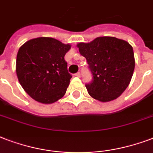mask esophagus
<instances>
[{
	"instance_id": "1",
	"label": "esophagus",
	"mask_w": 153,
	"mask_h": 153,
	"mask_svg": "<svg viewBox=\"0 0 153 153\" xmlns=\"http://www.w3.org/2000/svg\"><path fill=\"white\" fill-rule=\"evenodd\" d=\"M74 75H75L76 77H80L81 74H80V72H78V73H76V74H74Z\"/></svg>"
}]
</instances>
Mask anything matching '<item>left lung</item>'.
I'll return each instance as SVG.
<instances>
[{
	"instance_id": "1",
	"label": "left lung",
	"mask_w": 153,
	"mask_h": 153,
	"mask_svg": "<svg viewBox=\"0 0 153 153\" xmlns=\"http://www.w3.org/2000/svg\"><path fill=\"white\" fill-rule=\"evenodd\" d=\"M77 46L91 72V82L85 85L89 95L101 102L118 98L133 74L132 46L114 37H100L90 43H79Z\"/></svg>"
}]
</instances>
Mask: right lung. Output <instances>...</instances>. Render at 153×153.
I'll list each match as a JSON object with an SVG mask.
<instances>
[{"label":"right lung","instance_id":"add662e5","mask_svg":"<svg viewBox=\"0 0 153 153\" xmlns=\"http://www.w3.org/2000/svg\"><path fill=\"white\" fill-rule=\"evenodd\" d=\"M71 45L52 38H38L20 47L16 72L25 91L38 102L52 103L61 99L72 78L65 54Z\"/></svg>","mask_w":153,"mask_h":153}]
</instances>
